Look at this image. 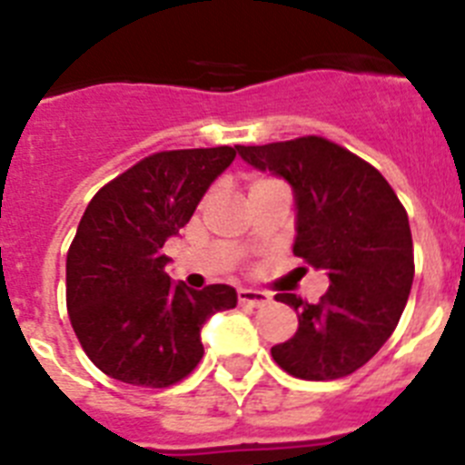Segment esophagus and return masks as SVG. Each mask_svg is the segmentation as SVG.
I'll list each match as a JSON object with an SVG mask.
<instances>
[{
  "label": "esophagus",
  "mask_w": 465,
  "mask_h": 465,
  "mask_svg": "<svg viewBox=\"0 0 465 465\" xmlns=\"http://www.w3.org/2000/svg\"><path fill=\"white\" fill-rule=\"evenodd\" d=\"M237 300H240V305L246 307H262L270 302V295L262 293V291H253V289H240L237 291Z\"/></svg>",
  "instance_id": "34e87169"
}]
</instances>
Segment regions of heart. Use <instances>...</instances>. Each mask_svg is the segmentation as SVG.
Segmentation results:
<instances>
[{"instance_id":"heart-1","label":"heart","mask_w":465,"mask_h":465,"mask_svg":"<svg viewBox=\"0 0 465 465\" xmlns=\"http://www.w3.org/2000/svg\"><path fill=\"white\" fill-rule=\"evenodd\" d=\"M262 183H268V182H256V183H253V186H262ZM252 186V188H253Z\"/></svg>"}]
</instances>
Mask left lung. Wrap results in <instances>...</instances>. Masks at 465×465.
<instances>
[{"label":"left lung","mask_w":465,"mask_h":465,"mask_svg":"<svg viewBox=\"0 0 465 465\" xmlns=\"http://www.w3.org/2000/svg\"><path fill=\"white\" fill-rule=\"evenodd\" d=\"M258 170L283 176L298 204L293 253L328 270L326 293L298 310V331L272 347L274 363L300 380L326 381L356 372L391 338L414 279L408 212L380 170L331 139L307 137L237 146Z\"/></svg>","instance_id":"left-lung-1"}]
</instances>
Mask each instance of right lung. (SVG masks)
<instances>
[{"instance_id": "1", "label": "right lung", "mask_w": 465, "mask_h": 465, "mask_svg": "<svg viewBox=\"0 0 465 465\" xmlns=\"http://www.w3.org/2000/svg\"><path fill=\"white\" fill-rule=\"evenodd\" d=\"M235 155L232 146L151 153L85 207L67 252V312L104 375L146 389L182 381L204 354L203 323L237 305L225 283H172L163 253Z\"/></svg>"}]
</instances>
